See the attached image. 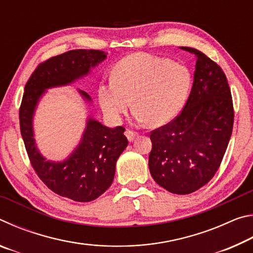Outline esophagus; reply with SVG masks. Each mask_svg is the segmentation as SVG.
Returning a JSON list of instances; mask_svg holds the SVG:
<instances>
[{
	"mask_svg": "<svg viewBox=\"0 0 253 253\" xmlns=\"http://www.w3.org/2000/svg\"><path fill=\"white\" fill-rule=\"evenodd\" d=\"M125 135H126V137L128 138V140H129V142H132L135 137H136L137 135H138V132L132 131V130H130V129H126Z\"/></svg>",
	"mask_w": 253,
	"mask_h": 253,
	"instance_id": "1",
	"label": "esophagus"
}]
</instances>
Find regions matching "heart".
<instances>
[{"mask_svg": "<svg viewBox=\"0 0 253 253\" xmlns=\"http://www.w3.org/2000/svg\"><path fill=\"white\" fill-rule=\"evenodd\" d=\"M191 84L186 67L156 55L134 53L115 66L113 79L102 81L98 97L110 121H121L132 99L137 121L162 126L181 111Z\"/></svg>", "mask_w": 253, "mask_h": 253, "instance_id": "heart-1", "label": "heart"}]
</instances>
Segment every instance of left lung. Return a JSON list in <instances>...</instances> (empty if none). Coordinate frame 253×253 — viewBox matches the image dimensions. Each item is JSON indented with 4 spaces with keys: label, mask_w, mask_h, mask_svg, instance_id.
Listing matches in <instances>:
<instances>
[{
    "label": "left lung",
    "mask_w": 253,
    "mask_h": 253,
    "mask_svg": "<svg viewBox=\"0 0 253 253\" xmlns=\"http://www.w3.org/2000/svg\"><path fill=\"white\" fill-rule=\"evenodd\" d=\"M193 87L181 114L152 130L148 166L155 182L174 194H190L219 169L233 129L231 90L222 68L194 48Z\"/></svg>",
    "instance_id": "1"
}]
</instances>
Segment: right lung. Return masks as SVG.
Segmentation results:
<instances>
[{
  "instance_id": "add662e5",
  "label": "right lung",
  "mask_w": 253,
  "mask_h": 253,
  "mask_svg": "<svg viewBox=\"0 0 253 253\" xmlns=\"http://www.w3.org/2000/svg\"><path fill=\"white\" fill-rule=\"evenodd\" d=\"M100 50H70L41 62L25 84L19 110L20 129L30 163L38 176L55 194L76 202H90L105 193L114 181L116 162L128 140L125 128H108L89 118L83 139L68 160L45 161L33 138L32 118L38 101L45 89L69 84L87 75L90 68L104 61ZM85 99L90 97L80 91Z\"/></svg>"
}]
</instances>
